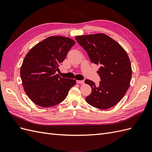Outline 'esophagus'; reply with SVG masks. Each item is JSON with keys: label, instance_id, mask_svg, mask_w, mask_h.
Instances as JSON below:
<instances>
[{"label": "esophagus", "instance_id": "34e87169", "mask_svg": "<svg viewBox=\"0 0 152 152\" xmlns=\"http://www.w3.org/2000/svg\"><path fill=\"white\" fill-rule=\"evenodd\" d=\"M77 83L80 84H84V80H77Z\"/></svg>", "mask_w": 152, "mask_h": 152}]
</instances>
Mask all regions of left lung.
Instances as JSON below:
<instances>
[{
	"label": "left lung",
	"instance_id": "obj_1",
	"mask_svg": "<svg viewBox=\"0 0 152 152\" xmlns=\"http://www.w3.org/2000/svg\"><path fill=\"white\" fill-rule=\"evenodd\" d=\"M75 39L91 62L99 66L97 73L102 80L98 86L90 80H85L92 89L86 102L102 110L114 107L126 93L131 80V65L125 49L104 34L79 35Z\"/></svg>",
	"mask_w": 152,
	"mask_h": 152
}]
</instances>
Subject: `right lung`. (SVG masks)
Returning <instances> with one entry per match:
<instances>
[{"label": "right lung", "instance_id": "add662e5", "mask_svg": "<svg viewBox=\"0 0 152 152\" xmlns=\"http://www.w3.org/2000/svg\"><path fill=\"white\" fill-rule=\"evenodd\" d=\"M75 44L70 38L50 36L32 48L25 56L20 69L24 91L35 104L48 108L65 99L75 79L61 77L59 65Z\"/></svg>", "mask_w": 152, "mask_h": 152}]
</instances>
